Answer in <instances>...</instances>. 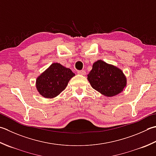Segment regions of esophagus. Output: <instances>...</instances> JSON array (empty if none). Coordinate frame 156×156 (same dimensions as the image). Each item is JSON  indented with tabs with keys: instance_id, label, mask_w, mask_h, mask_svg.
Segmentation results:
<instances>
[{
	"instance_id": "esophagus-1",
	"label": "esophagus",
	"mask_w": 156,
	"mask_h": 156,
	"mask_svg": "<svg viewBox=\"0 0 156 156\" xmlns=\"http://www.w3.org/2000/svg\"><path fill=\"white\" fill-rule=\"evenodd\" d=\"M77 73H78V74H80L82 76H84L85 74H86V72H85L84 70H80V71H78Z\"/></svg>"
}]
</instances>
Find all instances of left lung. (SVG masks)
Listing matches in <instances>:
<instances>
[{"label": "left lung", "mask_w": 156, "mask_h": 156, "mask_svg": "<svg viewBox=\"0 0 156 156\" xmlns=\"http://www.w3.org/2000/svg\"><path fill=\"white\" fill-rule=\"evenodd\" d=\"M87 76L91 87L108 97L117 95L126 87L127 80L123 72L116 66L102 60L93 63Z\"/></svg>", "instance_id": "obj_1"}]
</instances>
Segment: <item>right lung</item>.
<instances>
[{"mask_svg":"<svg viewBox=\"0 0 156 156\" xmlns=\"http://www.w3.org/2000/svg\"><path fill=\"white\" fill-rule=\"evenodd\" d=\"M75 76L69 68L53 63L36 79V87L40 94L52 99L65 90L69 81Z\"/></svg>","mask_w":156,"mask_h":156,"instance_id":"right-lung-1","label":"right lung"}]
</instances>
